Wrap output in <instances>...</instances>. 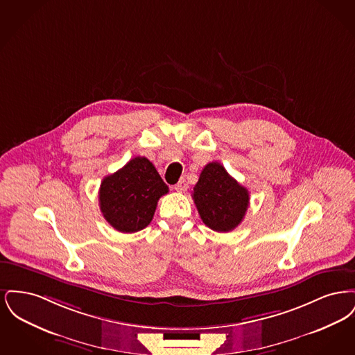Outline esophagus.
I'll return each mask as SVG.
<instances>
[{
    "mask_svg": "<svg viewBox=\"0 0 355 355\" xmlns=\"http://www.w3.org/2000/svg\"><path fill=\"white\" fill-rule=\"evenodd\" d=\"M174 189H175V191H178V193H184L187 190V182H186L185 178H181L180 181H178V184L174 186Z\"/></svg>",
    "mask_w": 355,
    "mask_h": 355,
    "instance_id": "obj_1",
    "label": "esophagus"
}]
</instances>
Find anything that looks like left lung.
Here are the masks:
<instances>
[{"instance_id":"1","label":"left lung","mask_w":355,"mask_h":355,"mask_svg":"<svg viewBox=\"0 0 355 355\" xmlns=\"http://www.w3.org/2000/svg\"><path fill=\"white\" fill-rule=\"evenodd\" d=\"M193 200L207 227L227 233L243 220L250 197L248 189L239 185L220 162H210L193 189Z\"/></svg>"}]
</instances>
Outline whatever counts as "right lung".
Listing matches in <instances>:
<instances>
[{"mask_svg":"<svg viewBox=\"0 0 355 355\" xmlns=\"http://www.w3.org/2000/svg\"><path fill=\"white\" fill-rule=\"evenodd\" d=\"M169 187L152 162L135 157L102 180L98 201L103 218L121 233H135L153 220L158 200Z\"/></svg>","mask_w":355,"mask_h":355,"instance_id":"1","label":"right lung"}]
</instances>
